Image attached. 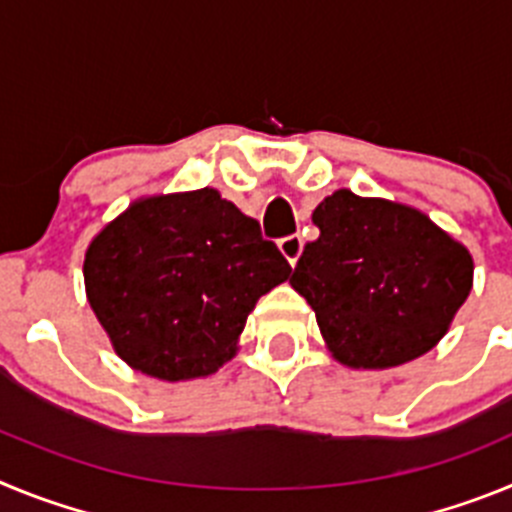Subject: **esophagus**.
<instances>
[{"label":"esophagus","instance_id":"1","mask_svg":"<svg viewBox=\"0 0 512 512\" xmlns=\"http://www.w3.org/2000/svg\"><path fill=\"white\" fill-rule=\"evenodd\" d=\"M279 251H282V256L289 261V264L295 266L302 253V238L300 235H287V238L279 241Z\"/></svg>","mask_w":512,"mask_h":512}]
</instances>
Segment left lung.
Listing matches in <instances>:
<instances>
[{
	"label": "left lung",
	"instance_id": "obj_1",
	"mask_svg": "<svg viewBox=\"0 0 512 512\" xmlns=\"http://www.w3.org/2000/svg\"><path fill=\"white\" fill-rule=\"evenodd\" d=\"M289 284L315 310L330 354L390 369L431 351L472 289L469 251L400 202L338 189L325 197Z\"/></svg>",
	"mask_w": 512,
	"mask_h": 512
}]
</instances>
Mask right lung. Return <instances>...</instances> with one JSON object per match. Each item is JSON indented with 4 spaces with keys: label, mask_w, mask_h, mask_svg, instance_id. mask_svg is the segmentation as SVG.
<instances>
[{
    "label": "right lung",
    "mask_w": 512,
    "mask_h": 512,
    "mask_svg": "<svg viewBox=\"0 0 512 512\" xmlns=\"http://www.w3.org/2000/svg\"><path fill=\"white\" fill-rule=\"evenodd\" d=\"M292 266L217 189L133 202L89 243L84 284L122 361L182 382L215 374Z\"/></svg>",
    "instance_id": "obj_1"
}]
</instances>
